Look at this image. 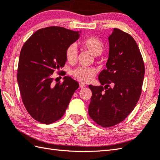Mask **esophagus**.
<instances>
[{
	"label": "esophagus",
	"mask_w": 160,
	"mask_h": 160,
	"mask_svg": "<svg viewBox=\"0 0 160 160\" xmlns=\"http://www.w3.org/2000/svg\"><path fill=\"white\" fill-rule=\"evenodd\" d=\"M79 87L81 88H84V87H86V84L83 82H81V83H79Z\"/></svg>",
	"instance_id": "34e87169"
}]
</instances>
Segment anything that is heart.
<instances>
[{"instance_id":"obj_1","label":"heart","mask_w":160,"mask_h":160,"mask_svg":"<svg viewBox=\"0 0 160 160\" xmlns=\"http://www.w3.org/2000/svg\"><path fill=\"white\" fill-rule=\"evenodd\" d=\"M81 47L93 54L94 56H99L103 52L104 44L98 38L90 36L84 38L81 42ZM65 58L70 64H74L77 61V49L74 44H71L65 50ZM95 68L90 67H79L72 72V74L80 81L88 82L91 80L95 75Z\"/></svg>"}]
</instances>
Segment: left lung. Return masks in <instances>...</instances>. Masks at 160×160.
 Here are the masks:
<instances>
[{
	"label": "left lung",
	"instance_id": "left-lung-1",
	"mask_svg": "<svg viewBox=\"0 0 160 160\" xmlns=\"http://www.w3.org/2000/svg\"><path fill=\"white\" fill-rule=\"evenodd\" d=\"M108 42L107 69L98 77L102 86H88L92 91L88 114L102 128L118 124L133 111L140 98L145 73L142 56L130 35L114 28Z\"/></svg>",
	"mask_w": 160,
	"mask_h": 160
}]
</instances>
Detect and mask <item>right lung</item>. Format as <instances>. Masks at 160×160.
<instances>
[{
    "instance_id": "right-lung-1",
    "label": "right lung",
    "mask_w": 160,
    "mask_h": 160,
    "mask_svg": "<svg viewBox=\"0 0 160 160\" xmlns=\"http://www.w3.org/2000/svg\"><path fill=\"white\" fill-rule=\"evenodd\" d=\"M79 38L78 31L60 26L41 28L23 44L17 69V81L24 107L31 116L43 124L61 118L79 83L65 76L53 83V74L65 65V50ZM61 73V74H60Z\"/></svg>"
}]
</instances>
